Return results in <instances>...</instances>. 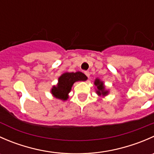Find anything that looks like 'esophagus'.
Masks as SVG:
<instances>
[{
    "mask_svg": "<svg viewBox=\"0 0 154 154\" xmlns=\"http://www.w3.org/2000/svg\"><path fill=\"white\" fill-rule=\"evenodd\" d=\"M85 74H86V77H88V79H89V75H90V74H89V72H88V71H85Z\"/></svg>",
    "mask_w": 154,
    "mask_h": 154,
    "instance_id": "esophagus-1",
    "label": "esophagus"
}]
</instances>
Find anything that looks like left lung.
Segmentation results:
<instances>
[{"label":"left lung","mask_w":154,"mask_h":154,"mask_svg":"<svg viewBox=\"0 0 154 154\" xmlns=\"http://www.w3.org/2000/svg\"><path fill=\"white\" fill-rule=\"evenodd\" d=\"M94 85L97 86V94H98L99 96H105L107 95L109 93V91L105 89V86L103 85V83L102 81H100L99 79H96L95 81H94Z\"/></svg>","instance_id":"1"}]
</instances>
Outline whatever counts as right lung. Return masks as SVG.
Wrapping results in <instances>:
<instances>
[{
  "mask_svg": "<svg viewBox=\"0 0 154 154\" xmlns=\"http://www.w3.org/2000/svg\"><path fill=\"white\" fill-rule=\"evenodd\" d=\"M86 76L80 71L64 73L59 77L57 86H54L51 88V94L56 98L66 100L68 98V93L71 91L73 84L77 81H86Z\"/></svg>",
  "mask_w": 154,
  "mask_h": 154,
  "instance_id": "right-lung-1",
  "label": "right lung"
}]
</instances>
